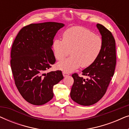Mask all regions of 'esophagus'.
<instances>
[{"instance_id":"1","label":"esophagus","mask_w":129,"mask_h":129,"mask_svg":"<svg viewBox=\"0 0 129 129\" xmlns=\"http://www.w3.org/2000/svg\"><path fill=\"white\" fill-rule=\"evenodd\" d=\"M63 76H64V77H66V76H68L69 75V74L67 73V72H63Z\"/></svg>"}]
</instances>
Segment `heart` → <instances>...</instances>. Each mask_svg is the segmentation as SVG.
I'll return each instance as SVG.
<instances>
[{
    "label": "heart",
    "mask_w": 129,
    "mask_h": 129,
    "mask_svg": "<svg viewBox=\"0 0 129 129\" xmlns=\"http://www.w3.org/2000/svg\"><path fill=\"white\" fill-rule=\"evenodd\" d=\"M103 48V40L90 30L80 26L67 29L63 40L55 39L53 43L54 57L62 60L71 51L72 56L59 62L58 69L70 72L80 66L87 68L93 64L100 55Z\"/></svg>",
    "instance_id": "heart-1"
}]
</instances>
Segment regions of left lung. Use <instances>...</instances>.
<instances>
[{
    "mask_svg": "<svg viewBox=\"0 0 129 129\" xmlns=\"http://www.w3.org/2000/svg\"><path fill=\"white\" fill-rule=\"evenodd\" d=\"M103 40V48L96 61L82 70L86 79L73 74L74 83L70 97L83 106L94 105L103 98L113 76L116 63V43L112 33L105 26L96 24Z\"/></svg>",
    "mask_w": 129,
    "mask_h": 129,
    "instance_id": "8db88e82",
    "label": "left lung"
}]
</instances>
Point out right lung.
Listing matches in <instances>:
<instances>
[{
  "mask_svg": "<svg viewBox=\"0 0 129 129\" xmlns=\"http://www.w3.org/2000/svg\"><path fill=\"white\" fill-rule=\"evenodd\" d=\"M64 24H30L19 31L11 50L12 71L15 84L29 103L42 105L53 98V88L63 79L60 70L45 72L56 61L53 40Z\"/></svg>",
  "mask_w": 129,
  "mask_h": 129,
  "instance_id": "right-lung-1",
  "label": "right lung"
}]
</instances>
